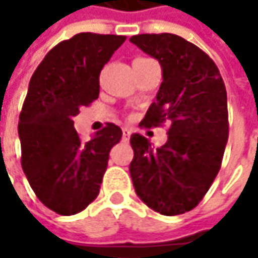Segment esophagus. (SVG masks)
Returning a JSON list of instances; mask_svg holds the SVG:
<instances>
[{"instance_id": "obj_1", "label": "esophagus", "mask_w": 258, "mask_h": 258, "mask_svg": "<svg viewBox=\"0 0 258 258\" xmlns=\"http://www.w3.org/2000/svg\"><path fill=\"white\" fill-rule=\"evenodd\" d=\"M122 136H124V139H128L130 136H131V130L122 128Z\"/></svg>"}]
</instances>
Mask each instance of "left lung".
I'll return each mask as SVG.
<instances>
[{
    "label": "left lung",
    "instance_id": "1",
    "mask_svg": "<svg viewBox=\"0 0 258 258\" xmlns=\"http://www.w3.org/2000/svg\"><path fill=\"white\" fill-rule=\"evenodd\" d=\"M158 59L163 82L140 125L169 122L167 142L154 149L133 134L130 175L140 200L161 215L194 209L217 178L229 139L227 92L215 62L196 44L175 34L130 38Z\"/></svg>",
    "mask_w": 258,
    "mask_h": 258
}]
</instances>
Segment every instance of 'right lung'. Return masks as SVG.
I'll return each instance as SVG.
<instances>
[{"label": "right lung", "mask_w": 258, "mask_h": 258, "mask_svg": "<svg viewBox=\"0 0 258 258\" xmlns=\"http://www.w3.org/2000/svg\"><path fill=\"white\" fill-rule=\"evenodd\" d=\"M125 38L76 34L50 49L29 80L18 125L21 163L38 200L59 215H75L97 199L109 152L122 137L109 122L83 142L73 119L98 98L100 72Z\"/></svg>", "instance_id": "right-lung-1"}]
</instances>
